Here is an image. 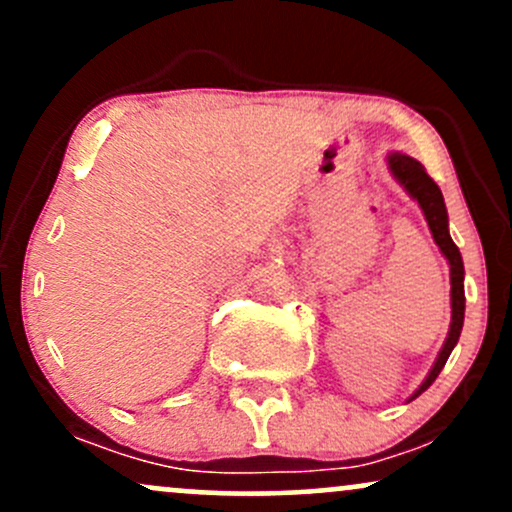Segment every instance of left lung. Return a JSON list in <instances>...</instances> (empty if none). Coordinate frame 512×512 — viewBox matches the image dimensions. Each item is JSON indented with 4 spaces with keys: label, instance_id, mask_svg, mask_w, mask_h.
Here are the masks:
<instances>
[{
    "label": "left lung",
    "instance_id": "obj_1",
    "mask_svg": "<svg viewBox=\"0 0 512 512\" xmlns=\"http://www.w3.org/2000/svg\"><path fill=\"white\" fill-rule=\"evenodd\" d=\"M387 163H390L392 175H395V178L404 185V190H407L409 195L419 202V207L424 209V216L428 221V228H431L433 233V240H436L440 252H443L450 262V301H452L450 332H448V339H445L443 349H440L436 366L431 368V373H428V378L421 383L419 390L414 392V397H419L421 392L428 390L433 380L438 378V373L443 370L445 361H448V356L452 354V349H455L457 339H460L462 322H464V264H462L460 250H457V245L452 243L448 233V211H445L443 192H440V187L433 182L431 175L426 173V168L421 166L416 158L404 156V154H392L387 158Z\"/></svg>",
    "mask_w": 512,
    "mask_h": 512
}]
</instances>
